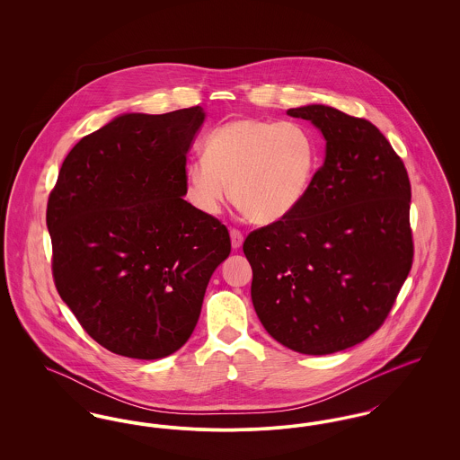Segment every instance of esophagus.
<instances>
[{"label": "esophagus", "instance_id": "obj_1", "mask_svg": "<svg viewBox=\"0 0 460 460\" xmlns=\"http://www.w3.org/2000/svg\"><path fill=\"white\" fill-rule=\"evenodd\" d=\"M231 244H233V248L234 250H238L241 244H243V233H241L240 229H231Z\"/></svg>", "mask_w": 460, "mask_h": 460}]
</instances>
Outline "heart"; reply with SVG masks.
Instances as JSON below:
<instances>
[{
    "label": "heart",
    "instance_id": "heart-1",
    "mask_svg": "<svg viewBox=\"0 0 460 460\" xmlns=\"http://www.w3.org/2000/svg\"><path fill=\"white\" fill-rule=\"evenodd\" d=\"M317 145L296 122L240 119L219 126L203 156L186 167V195L205 216L229 197L257 224L283 219L304 199L317 167Z\"/></svg>",
    "mask_w": 460,
    "mask_h": 460
}]
</instances>
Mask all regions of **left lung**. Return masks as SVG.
Returning <instances> with one entry per match:
<instances>
[{
	"label": "left lung",
	"mask_w": 460,
	"mask_h": 460,
	"mask_svg": "<svg viewBox=\"0 0 460 460\" xmlns=\"http://www.w3.org/2000/svg\"><path fill=\"white\" fill-rule=\"evenodd\" d=\"M326 137V160L283 219L252 231V300L291 350L328 355L383 326L412 261L411 181L374 124L326 105L288 110Z\"/></svg>",
	"instance_id": "left-lung-1"
}]
</instances>
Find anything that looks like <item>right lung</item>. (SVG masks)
I'll list each match as a JSON object with an SVG mask.
<instances>
[{"label":"right lung","mask_w":460,"mask_h":460,"mask_svg":"<svg viewBox=\"0 0 460 460\" xmlns=\"http://www.w3.org/2000/svg\"><path fill=\"white\" fill-rule=\"evenodd\" d=\"M201 107L128 113L66 155L48 198L58 295L103 349L155 360L197 326L227 227L186 195V154Z\"/></svg>","instance_id":"right-lung-1"}]
</instances>
